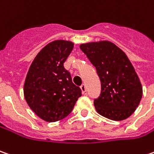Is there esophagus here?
Returning a JSON list of instances; mask_svg holds the SVG:
<instances>
[{
	"label": "esophagus",
	"mask_w": 154,
	"mask_h": 154,
	"mask_svg": "<svg viewBox=\"0 0 154 154\" xmlns=\"http://www.w3.org/2000/svg\"><path fill=\"white\" fill-rule=\"evenodd\" d=\"M81 90H82V94H87V89H86V87H85L84 84H82L81 86Z\"/></svg>",
	"instance_id": "1"
}]
</instances>
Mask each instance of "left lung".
Masks as SVG:
<instances>
[{
	"label": "left lung",
	"mask_w": 154,
	"mask_h": 154,
	"mask_svg": "<svg viewBox=\"0 0 154 154\" xmlns=\"http://www.w3.org/2000/svg\"><path fill=\"white\" fill-rule=\"evenodd\" d=\"M95 67L101 91L94 100L96 111L114 121L126 119L135 111L142 97V87L127 55L107 41L80 45Z\"/></svg>",
	"instance_id": "1"
}]
</instances>
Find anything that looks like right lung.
<instances>
[{
    "label": "right lung",
    "mask_w": 154,
    "mask_h": 154,
    "mask_svg": "<svg viewBox=\"0 0 154 154\" xmlns=\"http://www.w3.org/2000/svg\"><path fill=\"white\" fill-rule=\"evenodd\" d=\"M71 42L58 40L46 45L35 56L27 73L24 98L42 119L56 122L72 112L82 91L72 82L64 63L73 49Z\"/></svg>",
    "instance_id": "right-lung-1"
}]
</instances>
